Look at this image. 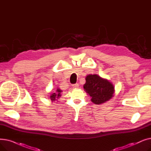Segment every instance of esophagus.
I'll use <instances>...</instances> for the list:
<instances>
[{"instance_id": "1", "label": "esophagus", "mask_w": 151, "mask_h": 151, "mask_svg": "<svg viewBox=\"0 0 151 151\" xmlns=\"http://www.w3.org/2000/svg\"><path fill=\"white\" fill-rule=\"evenodd\" d=\"M72 87H73V88H74V89H78L79 88V84L78 83L73 84Z\"/></svg>"}]
</instances>
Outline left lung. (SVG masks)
<instances>
[{
    "instance_id": "obj_1",
    "label": "left lung",
    "mask_w": 151,
    "mask_h": 151,
    "mask_svg": "<svg viewBox=\"0 0 151 151\" xmlns=\"http://www.w3.org/2000/svg\"><path fill=\"white\" fill-rule=\"evenodd\" d=\"M86 93L91 97V101L96 105H101L113 97L114 88L113 84L96 74L88 75L83 86Z\"/></svg>"
}]
</instances>
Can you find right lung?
Returning a JSON list of instances; mask_svg holds the SVG:
<instances>
[{
  "label": "right lung",
  "instance_id": "obj_1",
  "mask_svg": "<svg viewBox=\"0 0 151 151\" xmlns=\"http://www.w3.org/2000/svg\"><path fill=\"white\" fill-rule=\"evenodd\" d=\"M62 92V91L60 89H56L53 92L51 93V96H50V99L52 101H54L56 100H58L60 96H61V93Z\"/></svg>",
  "mask_w": 151,
  "mask_h": 151
}]
</instances>
